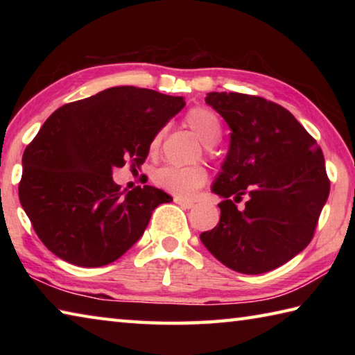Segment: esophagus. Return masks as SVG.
Returning a JSON list of instances; mask_svg holds the SVG:
<instances>
[{"label":"esophagus","mask_w":355,"mask_h":355,"mask_svg":"<svg viewBox=\"0 0 355 355\" xmlns=\"http://www.w3.org/2000/svg\"><path fill=\"white\" fill-rule=\"evenodd\" d=\"M173 202L177 203V205H180L182 208H192L194 207V202L192 200H188V199H182V197H175V199H173Z\"/></svg>","instance_id":"obj_1"}]
</instances>
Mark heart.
Returning a JSON list of instances; mask_svg holds the SVG:
<instances>
[{"label":"heart","instance_id":"heart-1","mask_svg":"<svg viewBox=\"0 0 355 355\" xmlns=\"http://www.w3.org/2000/svg\"><path fill=\"white\" fill-rule=\"evenodd\" d=\"M184 120L205 146H214L219 141L222 135V125L218 114L213 110H209L207 106H196L188 111ZM161 136H163V133H158L150 142L152 152L158 148ZM207 178V169L200 164L188 167L163 166L152 173V182L155 186L177 197H189L192 192L205 184Z\"/></svg>","mask_w":355,"mask_h":355}]
</instances>
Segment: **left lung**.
Returning a JSON list of instances; mask_svg holds the SVG:
<instances>
[{"instance_id": "left-lung-1", "label": "left lung", "mask_w": 355, "mask_h": 355, "mask_svg": "<svg viewBox=\"0 0 355 355\" xmlns=\"http://www.w3.org/2000/svg\"><path fill=\"white\" fill-rule=\"evenodd\" d=\"M207 103L230 127V148L213 192L220 219L202 243L227 268L263 274L307 248L330 191L321 147L274 101L209 92ZM248 197L243 210L236 203Z\"/></svg>"}]
</instances>
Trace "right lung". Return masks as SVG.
<instances>
[{"label": "right lung", "instance_id": "right-lung-1", "mask_svg": "<svg viewBox=\"0 0 355 355\" xmlns=\"http://www.w3.org/2000/svg\"><path fill=\"white\" fill-rule=\"evenodd\" d=\"M183 97L117 86L59 107L23 153L19 197L48 250L76 266L116 261L172 200L146 184L123 194L112 169H139Z\"/></svg>", "mask_w": 355, "mask_h": 355}]
</instances>
